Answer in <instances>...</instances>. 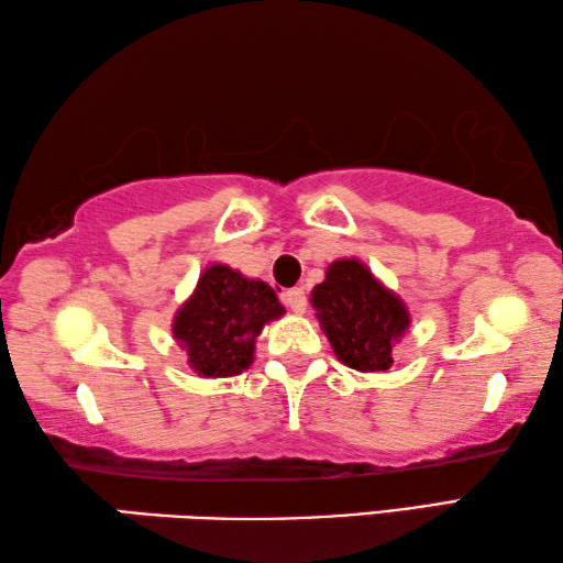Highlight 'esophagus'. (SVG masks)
Wrapping results in <instances>:
<instances>
[{"instance_id": "34e87169", "label": "esophagus", "mask_w": 563, "mask_h": 563, "mask_svg": "<svg viewBox=\"0 0 563 563\" xmlns=\"http://www.w3.org/2000/svg\"><path fill=\"white\" fill-rule=\"evenodd\" d=\"M282 299H284V303H287V307H289L294 313H303V311H307V294H303V289H299V287L284 291Z\"/></svg>"}]
</instances>
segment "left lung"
<instances>
[{"label":"left lung","instance_id":"8db88e82","mask_svg":"<svg viewBox=\"0 0 563 563\" xmlns=\"http://www.w3.org/2000/svg\"><path fill=\"white\" fill-rule=\"evenodd\" d=\"M311 307L336 358L361 373L388 371L396 343L410 327L402 299L358 260L333 262L311 291Z\"/></svg>","mask_w":563,"mask_h":563}]
</instances>
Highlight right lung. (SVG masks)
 I'll list each match as a JSON object with an SVG mask.
<instances>
[{"instance_id": "obj_1", "label": "right lung", "mask_w": 563, "mask_h": 563, "mask_svg": "<svg viewBox=\"0 0 563 563\" xmlns=\"http://www.w3.org/2000/svg\"><path fill=\"white\" fill-rule=\"evenodd\" d=\"M284 317L269 284L246 279L227 264L200 274L192 297L177 309L173 336L202 378L240 376L252 366L254 343L266 323Z\"/></svg>"}]
</instances>
